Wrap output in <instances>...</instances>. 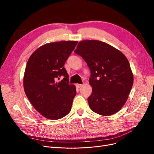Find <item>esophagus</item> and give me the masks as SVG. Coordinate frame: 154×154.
Here are the masks:
<instances>
[{
	"mask_svg": "<svg viewBox=\"0 0 154 154\" xmlns=\"http://www.w3.org/2000/svg\"><path fill=\"white\" fill-rule=\"evenodd\" d=\"M76 87L78 88H80L82 86V84H79V83H77V84L76 85Z\"/></svg>",
	"mask_w": 154,
	"mask_h": 154,
	"instance_id": "1",
	"label": "esophagus"
}]
</instances>
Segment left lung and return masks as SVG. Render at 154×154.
Wrapping results in <instances>:
<instances>
[{"label":"left lung","mask_w":154,"mask_h":154,"mask_svg":"<svg viewBox=\"0 0 154 154\" xmlns=\"http://www.w3.org/2000/svg\"><path fill=\"white\" fill-rule=\"evenodd\" d=\"M74 53L81 56L91 70L92 92L87 99L91 109L104 116L117 113L127 101L134 83L127 57L99 40H82Z\"/></svg>","instance_id":"obj_1"}]
</instances>
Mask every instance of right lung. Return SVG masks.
<instances>
[{"mask_svg":"<svg viewBox=\"0 0 154 154\" xmlns=\"http://www.w3.org/2000/svg\"><path fill=\"white\" fill-rule=\"evenodd\" d=\"M78 41H60L45 44L32 53L27 61L23 85L34 108L45 118L59 119L71 110L76 87L69 84L64 64ZM63 75L61 82L56 80Z\"/></svg>","mask_w":154,"mask_h":154,"instance_id":"obj_1","label":"right lung"}]
</instances>
